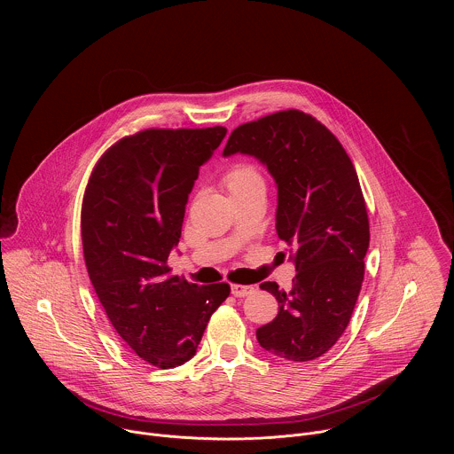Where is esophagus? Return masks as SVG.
<instances>
[{"label":"esophagus","instance_id":"obj_1","mask_svg":"<svg viewBox=\"0 0 454 454\" xmlns=\"http://www.w3.org/2000/svg\"><path fill=\"white\" fill-rule=\"evenodd\" d=\"M254 290H255L254 286H247V285H232V286H231V292H232L234 297H247V295H250Z\"/></svg>","mask_w":454,"mask_h":454}]
</instances>
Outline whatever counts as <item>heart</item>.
I'll return each instance as SVG.
<instances>
[{"instance_id":"1","label":"heart","mask_w":454,"mask_h":454,"mask_svg":"<svg viewBox=\"0 0 454 454\" xmlns=\"http://www.w3.org/2000/svg\"><path fill=\"white\" fill-rule=\"evenodd\" d=\"M223 185L227 187L229 194L239 195L250 191L263 189L265 180L260 173L259 168L250 162H238L223 175Z\"/></svg>"}]
</instances>
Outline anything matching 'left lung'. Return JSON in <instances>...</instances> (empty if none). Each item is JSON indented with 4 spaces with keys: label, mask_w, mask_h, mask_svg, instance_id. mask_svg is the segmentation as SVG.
<instances>
[{
    "label": "left lung",
    "mask_w": 454,
    "mask_h": 454,
    "mask_svg": "<svg viewBox=\"0 0 454 454\" xmlns=\"http://www.w3.org/2000/svg\"><path fill=\"white\" fill-rule=\"evenodd\" d=\"M234 153L254 155L272 175L276 232L297 270L288 292L260 285L279 304L257 328L260 346L285 360H315L346 330L364 281L371 234L356 171L339 139L301 110L236 128L223 148Z\"/></svg>",
    "instance_id": "left-lung-1"
}]
</instances>
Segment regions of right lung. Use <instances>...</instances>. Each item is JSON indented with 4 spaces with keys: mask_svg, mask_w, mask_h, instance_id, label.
Instances as JSON below:
<instances>
[{
    "mask_svg": "<svg viewBox=\"0 0 454 454\" xmlns=\"http://www.w3.org/2000/svg\"><path fill=\"white\" fill-rule=\"evenodd\" d=\"M225 134L216 126L126 136L101 155L83 194L82 245L96 295L122 340L160 369L194 356L231 294L227 283L199 286L168 265L199 168Z\"/></svg>",
    "mask_w": 454,
    "mask_h": 454,
    "instance_id": "right-lung-1",
    "label": "right lung"
}]
</instances>
